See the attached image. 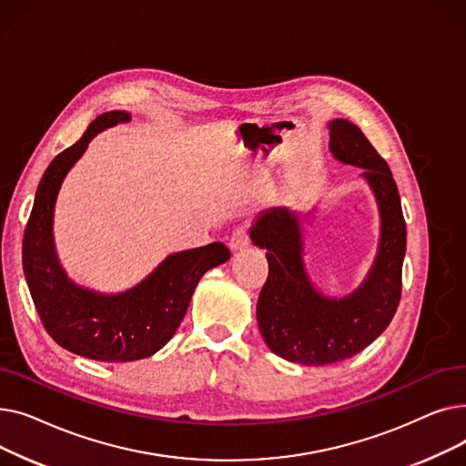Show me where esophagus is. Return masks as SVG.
<instances>
[{"instance_id":"1","label":"esophagus","mask_w":466,"mask_h":466,"mask_svg":"<svg viewBox=\"0 0 466 466\" xmlns=\"http://www.w3.org/2000/svg\"><path fill=\"white\" fill-rule=\"evenodd\" d=\"M248 243H249V238H248L246 228H238V230H234L232 236H230L228 248H230L232 251H241V249L248 248Z\"/></svg>"}]
</instances>
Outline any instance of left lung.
Masks as SVG:
<instances>
[{
  "mask_svg": "<svg viewBox=\"0 0 466 466\" xmlns=\"http://www.w3.org/2000/svg\"><path fill=\"white\" fill-rule=\"evenodd\" d=\"M332 157L355 167L369 183L380 211V243L374 264L350 295L327 297L309 279L304 262V225L287 208L258 213L249 238L266 249L268 279L257 302L260 334L278 357L306 366L339 362L360 353L389 327L399 308L406 223L397 183L387 162L359 127L346 118L329 122Z\"/></svg>",
  "mask_w": 466,
  "mask_h": 466,
  "instance_id": "1",
  "label": "left lung"
}]
</instances>
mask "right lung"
<instances>
[{"label":"right lung","instance_id":"add662e5","mask_svg":"<svg viewBox=\"0 0 466 466\" xmlns=\"http://www.w3.org/2000/svg\"><path fill=\"white\" fill-rule=\"evenodd\" d=\"M130 118L127 111L100 115L76 145L48 164L22 241L24 276L45 330L64 350L102 362L137 360L162 350L179 329L200 278L230 258L220 241L171 253L122 292H100L67 278L53 232L60 187L97 134Z\"/></svg>","mask_w":466,"mask_h":466}]
</instances>
